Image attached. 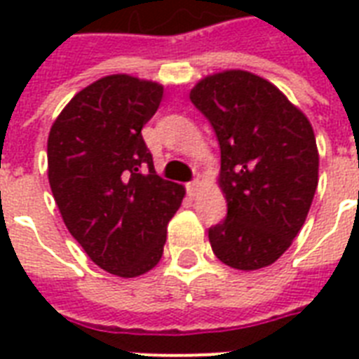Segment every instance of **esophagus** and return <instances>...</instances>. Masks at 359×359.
I'll return each mask as SVG.
<instances>
[{
  "instance_id": "1",
  "label": "esophagus",
  "mask_w": 359,
  "mask_h": 359,
  "mask_svg": "<svg viewBox=\"0 0 359 359\" xmlns=\"http://www.w3.org/2000/svg\"><path fill=\"white\" fill-rule=\"evenodd\" d=\"M186 190H188V194H190L191 197L194 196H197V191L201 190V182H199V180H191V182H188V184H186Z\"/></svg>"
}]
</instances>
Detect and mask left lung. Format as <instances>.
Wrapping results in <instances>:
<instances>
[{"label": "left lung", "mask_w": 359, "mask_h": 359, "mask_svg": "<svg viewBox=\"0 0 359 359\" xmlns=\"http://www.w3.org/2000/svg\"><path fill=\"white\" fill-rule=\"evenodd\" d=\"M191 104L212 124L222 151L227 216L208 229L214 255L259 270L289 250L318 184L311 123L278 87L245 70L203 78Z\"/></svg>", "instance_id": "left-lung-1"}]
</instances>
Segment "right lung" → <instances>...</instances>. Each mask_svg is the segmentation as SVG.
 Wrapping results in <instances>:
<instances>
[{
	"label": "right lung",
	"instance_id": "1",
	"mask_svg": "<svg viewBox=\"0 0 359 359\" xmlns=\"http://www.w3.org/2000/svg\"><path fill=\"white\" fill-rule=\"evenodd\" d=\"M163 87L128 74L81 89L48 135V180L70 235L95 264L121 278L162 259L184 188L158 177L141 128Z\"/></svg>",
	"mask_w": 359,
	"mask_h": 359
}]
</instances>
